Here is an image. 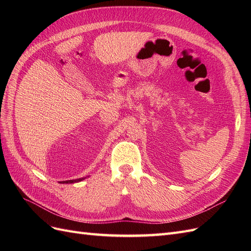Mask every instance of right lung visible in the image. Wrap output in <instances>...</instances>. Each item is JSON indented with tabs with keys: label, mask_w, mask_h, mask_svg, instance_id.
Segmentation results:
<instances>
[{
	"label": "right lung",
	"mask_w": 251,
	"mask_h": 251,
	"mask_svg": "<svg viewBox=\"0 0 251 251\" xmlns=\"http://www.w3.org/2000/svg\"><path fill=\"white\" fill-rule=\"evenodd\" d=\"M85 178H78V179H75V180H67V181H60L59 183H75V182H79L81 180H83Z\"/></svg>",
	"instance_id": "obj_1"
}]
</instances>
